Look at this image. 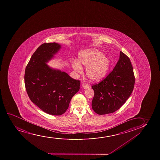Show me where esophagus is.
<instances>
[{
	"mask_svg": "<svg viewBox=\"0 0 160 160\" xmlns=\"http://www.w3.org/2000/svg\"><path fill=\"white\" fill-rule=\"evenodd\" d=\"M82 87H83V88H84L85 89H87L89 88V85L88 84H85V83H83V84H82Z\"/></svg>",
	"mask_w": 160,
	"mask_h": 160,
	"instance_id": "obj_1",
	"label": "esophagus"
}]
</instances>
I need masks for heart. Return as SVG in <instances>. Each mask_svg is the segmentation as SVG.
<instances>
[{"label":"heart","instance_id":"heart-1","mask_svg":"<svg viewBox=\"0 0 160 160\" xmlns=\"http://www.w3.org/2000/svg\"><path fill=\"white\" fill-rule=\"evenodd\" d=\"M72 67L78 73L83 72L82 66L87 67L86 73L90 81L99 82L108 75L111 66L110 58L96 49L81 51L78 54V61L72 63Z\"/></svg>","mask_w":160,"mask_h":160}]
</instances>
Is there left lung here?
I'll list each match as a JSON object with an SVG mask.
<instances>
[{
	"instance_id": "1",
	"label": "left lung",
	"mask_w": 160,
	"mask_h": 160,
	"mask_svg": "<svg viewBox=\"0 0 160 160\" xmlns=\"http://www.w3.org/2000/svg\"><path fill=\"white\" fill-rule=\"evenodd\" d=\"M134 83L131 61L120 52L119 59L112 72L100 83L92 86L94 92L93 110L99 115L115 112L131 96Z\"/></svg>"
}]
</instances>
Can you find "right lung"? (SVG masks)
Here are the masks:
<instances>
[{"mask_svg": "<svg viewBox=\"0 0 160 160\" xmlns=\"http://www.w3.org/2000/svg\"><path fill=\"white\" fill-rule=\"evenodd\" d=\"M62 48L58 43H44L31 57L25 75V84L31 101L46 113L60 116L79 91L80 81L47 64Z\"/></svg>", "mask_w": 160, "mask_h": 160, "instance_id": "1", "label": "right lung"}]
</instances>
